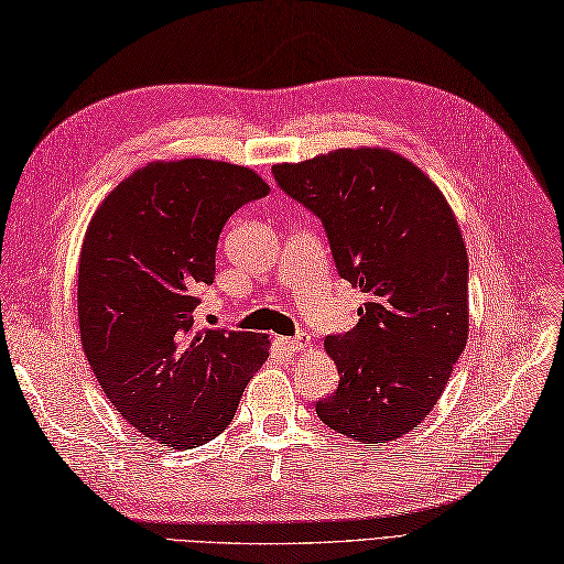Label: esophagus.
Returning <instances> with one entry per match:
<instances>
[{
    "label": "esophagus",
    "instance_id": "obj_1",
    "mask_svg": "<svg viewBox=\"0 0 564 564\" xmlns=\"http://www.w3.org/2000/svg\"><path fill=\"white\" fill-rule=\"evenodd\" d=\"M280 341L284 347H290L292 351H304L308 345H311V337L308 335H296V337H280Z\"/></svg>",
    "mask_w": 564,
    "mask_h": 564
}]
</instances>
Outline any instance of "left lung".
<instances>
[{
  "mask_svg": "<svg viewBox=\"0 0 564 564\" xmlns=\"http://www.w3.org/2000/svg\"><path fill=\"white\" fill-rule=\"evenodd\" d=\"M284 194L323 219L359 323L325 337L339 388L315 404L329 429L373 445L419 429L469 337V256L443 191L388 148L272 164Z\"/></svg>",
  "mask_w": 564,
  "mask_h": 564,
  "instance_id": "8db88e82",
  "label": "left lung"
}]
</instances>
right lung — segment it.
Returning a JSON list of instances; mask_svg holds the SVG:
<instances>
[{
    "label": "right lung",
    "mask_w": 564,
    "mask_h": 564,
    "mask_svg": "<svg viewBox=\"0 0 564 564\" xmlns=\"http://www.w3.org/2000/svg\"><path fill=\"white\" fill-rule=\"evenodd\" d=\"M270 186L241 164L155 160L90 217L78 258V329L105 397L143 437L198 447L237 414L268 335L194 325L219 231Z\"/></svg>",
    "instance_id": "right-lung-1"
}]
</instances>
